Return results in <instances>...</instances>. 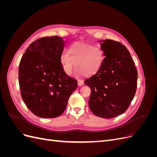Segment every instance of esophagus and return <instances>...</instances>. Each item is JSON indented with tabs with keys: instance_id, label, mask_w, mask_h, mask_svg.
I'll use <instances>...</instances> for the list:
<instances>
[{
	"instance_id": "obj_1",
	"label": "esophagus",
	"mask_w": 157,
	"mask_h": 157,
	"mask_svg": "<svg viewBox=\"0 0 157 157\" xmlns=\"http://www.w3.org/2000/svg\"><path fill=\"white\" fill-rule=\"evenodd\" d=\"M84 84V81L82 80H78V86H82Z\"/></svg>"
}]
</instances>
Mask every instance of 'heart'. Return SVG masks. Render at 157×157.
I'll return each instance as SVG.
<instances>
[{"label": "heart", "instance_id": "1", "mask_svg": "<svg viewBox=\"0 0 157 157\" xmlns=\"http://www.w3.org/2000/svg\"><path fill=\"white\" fill-rule=\"evenodd\" d=\"M103 59L104 54L101 48L92 44L76 42L68 47L67 54L61 56L60 62L66 74H72L76 65L78 74L90 77L99 72Z\"/></svg>", "mask_w": 157, "mask_h": 157}]
</instances>
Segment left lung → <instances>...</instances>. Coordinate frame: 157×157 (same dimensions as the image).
<instances>
[{
	"label": "left lung",
	"instance_id": "1",
	"mask_svg": "<svg viewBox=\"0 0 157 157\" xmlns=\"http://www.w3.org/2000/svg\"><path fill=\"white\" fill-rule=\"evenodd\" d=\"M105 58L99 72L85 80L91 89L88 105L95 115L111 118L124 113L134 98L137 71L129 51L112 40H99Z\"/></svg>",
	"mask_w": 157,
	"mask_h": 157
}]
</instances>
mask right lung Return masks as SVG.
I'll use <instances>...</instances> for the list:
<instances>
[{"instance_id": "right-lung-1", "label": "right lung", "mask_w": 157, "mask_h": 157, "mask_svg": "<svg viewBox=\"0 0 157 157\" xmlns=\"http://www.w3.org/2000/svg\"><path fill=\"white\" fill-rule=\"evenodd\" d=\"M65 42L58 36L33 42L19 65V84L23 101L41 118L60 116L77 88V80L66 74L61 65Z\"/></svg>"}]
</instances>
